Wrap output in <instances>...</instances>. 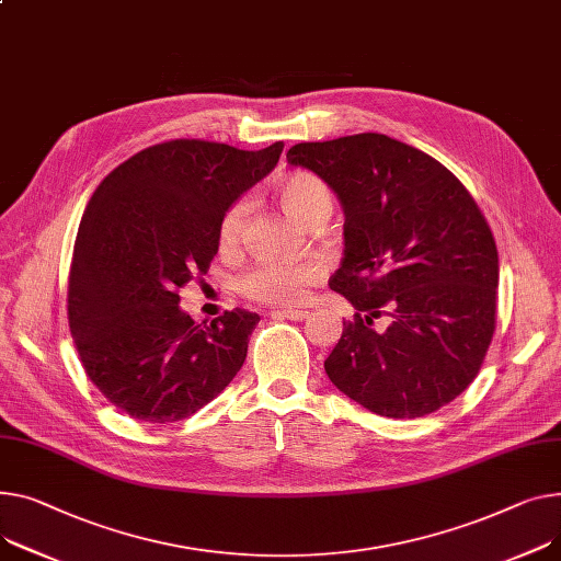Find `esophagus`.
<instances>
[{"label":"esophagus","mask_w":561,"mask_h":561,"mask_svg":"<svg viewBox=\"0 0 561 561\" xmlns=\"http://www.w3.org/2000/svg\"><path fill=\"white\" fill-rule=\"evenodd\" d=\"M275 320H295V322H300V320H305L309 313L307 311H300V309H277V311H273L271 313Z\"/></svg>","instance_id":"1"}]
</instances>
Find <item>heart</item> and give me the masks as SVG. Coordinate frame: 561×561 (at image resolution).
Returning <instances> with one entry per match:
<instances>
[{
  "mask_svg": "<svg viewBox=\"0 0 561 561\" xmlns=\"http://www.w3.org/2000/svg\"><path fill=\"white\" fill-rule=\"evenodd\" d=\"M277 201L284 211L300 222V226L313 228L316 222L324 220L331 214V194L327 184L311 173H293L277 182ZM250 198H239L220 220L218 241L222 248H234L245 228V218L250 214ZM322 275L318 261H300V264H261L250 268L239 277V290L248 300L271 305V307H290L300 302L307 286L316 284Z\"/></svg>",
  "mask_w": 561,
  "mask_h": 561,
  "instance_id": "1",
  "label": "heart"
}]
</instances>
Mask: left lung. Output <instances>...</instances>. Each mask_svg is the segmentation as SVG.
<instances>
[{
  "instance_id": "1",
  "label": "left lung",
  "mask_w": 561,
  "mask_h": 561,
  "mask_svg": "<svg viewBox=\"0 0 561 561\" xmlns=\"http://www.w3.org/2000/svg\"><path fill=\"white\" fill-rule=\"evenodd\" d=\"M345 211V256L329 286L356 309L324 360L369 413L415 420L476 379L496 324L499 252L465 184L420 148L379 133L295 144ZM388 314L377 332L375 317Z\"/></svg>"
}]
</instances>
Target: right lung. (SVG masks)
I'll return each mask as SVG.
<instances>
[{
  "label": "right lung",
  "mask_w": 561,
  "mask_h": 561,
  "mask_svg": "<svg viewBox=\"0 0 561 561\" xmlns=\"http://www.w3.org/2000/svg\"><path fill=\"white\" fill-rule=\"evenodd\" d=\"M284 144L239 151L173 139L107 173L90 198L69 271L67 313L85 375L122 413L194 415L241 369L256 313L198 324L178 290L207 273L226 211L277 164Z\"/></svg>",
  "instance_id": "add662e5"
}]
</instances>
